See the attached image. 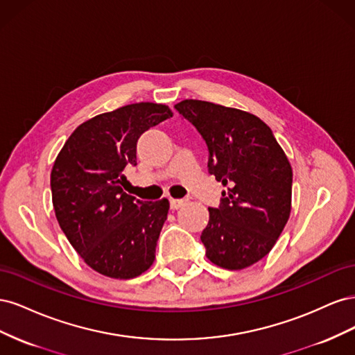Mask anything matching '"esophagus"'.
Wrapping results in <instances>:
<instances>
[{
  "instance_id": "34e87169",
  "label": "esophagus",
  "mask_w": 355,
  "mask_h": 355,
  "mask_svg": "<svg viewBox=\"0 0 355 355\" xmlns=\"http://www.w3.org/2000/svg\"><path fill=\"white\" fill-rule=\"evenodd\" d=\"M185 204V200H179V198H170V209L171 210H178Z\"/></svg>"
}]
</instances>
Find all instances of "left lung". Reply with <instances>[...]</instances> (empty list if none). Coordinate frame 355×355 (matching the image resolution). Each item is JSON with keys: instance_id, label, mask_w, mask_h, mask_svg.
<instances>
[{"instance_id": "1", "label": "left lung", "mask_w": 355, "mask_h": 355, "mask_svg": "<svg viewBox=\"0 0 355 355\" xmlns=\"http://www.w3.org/2000/svg\"><path fill=\"white\" fill-rule=\"evenodd\" d=\"M176 111L209 148V173L222 182L220 206L209 207L201 234L206 256L230 271L271 252L292 210V166L261 118L206 101L187 99Z\"/></svg>"}]
</instances>
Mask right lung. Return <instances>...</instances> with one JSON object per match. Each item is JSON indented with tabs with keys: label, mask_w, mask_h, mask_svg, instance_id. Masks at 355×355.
I'll list each match as a JSON object with an SVG mask.
<instances>
[{
	"label": "right lung",
	"mask_w": 355,
	"mask_h": 355,
	"mask_svg": "<svg viewBox=\"0 0 355 355\" xmlns=\"http://www.w3.org/2000/svg\"><path fill=\"white\" fill-rule=\"evenodd\" d=\"M170 116L161 103L125 105L78 125L60 149L50 176L53 207L67 239L96 272L128 280L155 259L168 200L125 194L123 171L136 166L141 135Z\"/></svg>",
	"instance_id": "right-lung-1"
}]
</instances>
